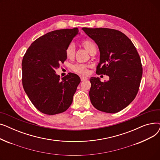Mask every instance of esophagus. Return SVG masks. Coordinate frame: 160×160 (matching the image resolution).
<instances>
[{
    "label": "esophagus",
    "instance_id": "esophagus-1",
    "mask_svg": "<svg viewBox=\"0 0 160 160\" xmlns=\"http://www.w3.org/2000/svg\"><path fill=\"white\" fill-rule=\"evenodd\" d=\"M80 79H81L82 81H86V80H87L88 78L87 77H80Z\"/></svg>",
    "mask_w": 160,
    "mask_h": 160
}]
</instances>
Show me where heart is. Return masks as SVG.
Instances as JSON below:
<instances>
[{
    "label": "heart",
    "instance_id": "heart-1",
    "mask_svg": "<svg viewBox=\"0 0 160 160\" xmlns=\"http://www.w3.org/2000/svg\"><path fill=\"white\" fill-rule=\"evenodd\" d=\"M81 45L84 47L87 51L91 54L92 52L96 50V45L93 41L90 39H84L81 42ZM65 54L67 58L72 59L75 54V46L74 44L71 43L67 47L65 50ZM89 65L84 63H75L71 66L72 70L77 74H86L88 72Z\"/></svg>",
    "mask_w": 160,
    "mask_h": 160
}]
</instances>
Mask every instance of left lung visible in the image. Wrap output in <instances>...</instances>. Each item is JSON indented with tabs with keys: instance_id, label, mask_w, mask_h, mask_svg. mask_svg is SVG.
I'll use <instances>...</instances> for the list:
<instances>
[{
	"instance_id": "1",
	"label": "left lung",
	"mask_w": 160,
	"mask_h": 160,
	"mask_svg": "<svg viewBox=\"0 0 160 160\" xmlns=\"http://www.w3.org/2000/svg\"><path fill=\"white\" fill-rule=\"evenodd\" d=\"M94 40L100 50L97 74H106L110 80L102 82L90 78V100L98 110L109 113L119 112L136 98L142 74L139 55L131 40L119 30L82 28Z\"/></svg>"
}]
</instances>
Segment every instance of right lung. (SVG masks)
Returning a JSON list of instances; mask_svg holds the SVG:
<instances>
[{
  "label": "right lung",
  "instance_id": "add662e5",
  "mask_svg": "<svg viewBox=\"0 0 160 160\" xmlns=\"http://www.w3.org/2000/svg\"><path fill=\"white\" fill-rule=\"evenodd\" d=\"M78 33L77 28L48 32L33 41L23 56L22 86L33 105L41 113H61L72 102L80 77L69 72L60 79L55 70L66 60V48Z\"/></svg>",
  "mask_w": 160,
  "mask_h": 160
}]
</instances>
